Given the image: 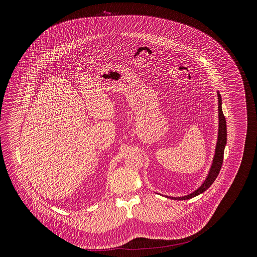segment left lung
<instances>
[{
	"label": "left lung",
	"instance_id": "1",
	"mask_svg": "<svg viewBox=\"0 0 257 257\" xmlns=\"http://www.w3.org/2000/svg\"><path fill=\"white\" fill-rule=\"evenodd\" d=\"M218 95V101H219V106H218V110H219V128H218V139H217V145H216V149H215V155L213 158L212 165L210 167V170L208 172V175L205 179V181L202 183V185L196 189L194 192L181 196V197H171V196H166L167 198L173 199V200H188L193 197H196L202 193H204L214 181L218 177L220 173V167L222 164L223 160V151L224 147L226 145V121L225 117L223 115L222 109H221V97H220V92L217 91Z\"/></svg>",
	"mask_w": 257,
	"mask_h": 257
}]
</instances>
